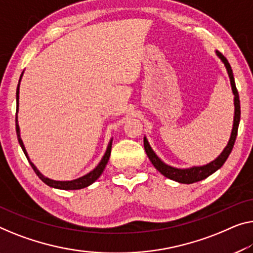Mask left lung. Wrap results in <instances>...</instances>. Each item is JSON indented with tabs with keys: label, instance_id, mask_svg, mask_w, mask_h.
I'll use <instances>...</instances> for the list:
<instances>
[{
	"label": "left lung",
	"instance_id": "obj_1",
	"mask_svg": "<svg viewBox=\"0 0 253 253\" xmlns=\"http://www.w3.org/2000/svg\"><path fill=\"white\" fill-rule=\"evenodd\" d=\"M216 55L220 59V61L224 63L226 68V71H227L229 82H231V87L233 95H234V119H233V128L231 137L228 139L227 145L225 146L219 156H218L216 159L210 161L209 164L202 165V166H192L190 168H176L172 167V166H169L165 164L163 160L160 159L159 157L157 156V153L154 152L153 149L151 148L150 143L148 138L144 136V149L145 152L148 154L149 159L152 165L156 167V169L159 172H161L165 177L167 178L175 180V182H178L180 184H192L195 182H200V180L207 178V177L212 175L214 171H217L221 166L225 164V161L227 160L229 153L232 152L233 146H234L236 135H237V129H239V124H240V118H241V107H240V97L239 93H237L236 86H235V81L234 76H233V70L229 65L227 59L220 53V52L216 51Z\"/></svg>",
	"mask_w": 253,
	"mask_h": 253
}]
</instances>
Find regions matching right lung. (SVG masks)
Masks as SVG:
<instances>
[{"instance_id":"1","label":"right lung","mask_w":253,"mask_h":253,"mask_svg":"<svg viewBox=\"0 0 253 253\" xmlns=\"http://www.w3.org/2000/svg\"><path fill=\"white\" fill-rule=\"evenodd\" d=\"M22 75H24V71H22L20 79H19V83H18V87H17V93H16V100H17V114H16V130H17V136H18V142L19 144H20L22 151H24L26 158H27L28 163L32 166V168L34 169V171L36 172V175L40 177L41 179H42V182H44L46 185H48L50 187H53V188H59V190H81V188H84V187H87L89 186L90 184H93L95 180L99 178V177L102 175V172L104 170L105 166H107L108 161H109V158H110V153H111V146H112V138L109 141V144L107 146V150H105V153L104 156L102 157V159L99 163V165L96 166L95 168L93 169V170H90L87 174L79 177V178L76 179H73V180H54V179H51L48 178V177H45L42 172H41L39 169L35 165L32 163V160L29 159V156L27 153V151H26V148L24 145V142H22L21 136H20V127H19V124H18V111H19V88H20V82H21V78H22Z\"/></svg>"}]
</instances>
